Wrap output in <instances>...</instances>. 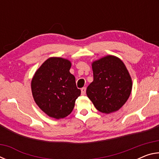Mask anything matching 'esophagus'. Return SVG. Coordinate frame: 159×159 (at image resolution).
I'll return each mask as SVG.
<instances>
[{"label":"esophagus","mask_w":159,"mask_h":159,"mask_svg":"<svg viewBox=\"0 0 159 159\" xmlns=\"http://www.w3.org/2000/svg\"><path fill=\"white\" fill-rule=\"evenodd\" d=\"M85 92H86V88H81V95H85Z\"/></svg>","instance_id":"1"}]
</instances>
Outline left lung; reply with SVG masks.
Masks as SVG:
<instances>
[{
    "label": "left lung",
    "mask_w": 159,
    "mask_h": 159,
    "mask_svg": "<svg viewBox=\"0 0 159 159\" xmlns=\"http://www.w3.org/2000/svg\"><path fill=\"white\" fill-rule=\"evenodd\" d=\"M93 81L86 94L99 111L104 114L118 111L124 105L131 93L133 83L124 63L113 55L92 63Z\"/></svg>",
    "instance_id": "8db88e82"
}]
</instances>
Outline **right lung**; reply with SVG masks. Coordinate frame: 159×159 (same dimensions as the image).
<instances>
[{"instance_id":"right-lung-1","label":"right lung","mask_w":159,"mask_h":159,"mask_svg":"<svg viewBox=\"0 0 159 159\" xmlns=\"http://www.w3.org/2000/svg\"><path fill=\"white\" fill-rule=\"evenodd\" d=\"M71 63L61 57H50L35 73L31 80L34 101L50 117L60 119L71 114L80 95L76 79L69 70Z\"/></svg>"}]
</instances>
